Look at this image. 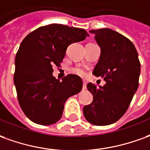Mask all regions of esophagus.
<instances>
[{"instance_id":"esophagus-1","label":"esophagus","mask_w":150,"mask_h":150,"mask_svg":"<svg viewBox=\"0 0 150 150\" xmlns=\"http://www.w3.org/2000/svg\"><path fill=\"white\" fill-rule=\"evenodd\" d=\"M86 84H87L86 81H83V85H82V89H83V90H86Z\"/></svg>"}]
</instances>
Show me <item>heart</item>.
Listing matches in <instances>:
<instances>
[{"label":"heart","instance_id":"1","mask_svg":"<svg viewBox=\"0 0 150 150\" xmlns=\"http://www.w3.org/2000/svg\"><path fill=\"white\" fill-rule=\"evenodd\" d=\"M72 72L74 74H76L77 76H80V77H85L86 75V72L83 68L81 67H76V68H73L72 69Z\"/></svg>","mask_w":150,"mask_h":150}]
</instances>
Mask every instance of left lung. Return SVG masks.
<instances>
[{
	"label": "left lung",
	"mask_w": 150,
	"mask_h": 150,
	"mask_svg": "<svg viewBox=\"0 0 150 150\" xmlns=\"http://www.w3.org/2000/svg\"><path fill=\"white\" fill-rule=\"evenodd\" d=\"M100 47V59L93 70L104 77L105 86L89 82L93 101L83 108L90 123L106 126L116 122L127 112L139 86L140 63L135 45L129 39L109 28L91 30Z\"/></svg>",
	"instance_id": "1"
}]
</instances>
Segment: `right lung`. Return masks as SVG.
Masks as SVG:
<instances>
[{
    "label": "right lung",
    "mask_w": 150,
    "mask_h": 150,
    "mask_svg": "<svg viewBox=\"0 0 150 150\" xmlns=\"http://www.w3.org/2000/svg\"><path fill=\"white\" fill-rule=\"evenodd\" d=\"M85 29L63 24H49L30 33L15 56L14 82L19 105L37 124L51 125L61 118L64 103L82 89L75 74L62 81L53 76L52 66H59L70 44L85 40Z\"/></svg>",
    "instance_id": "add662e5"
}]
</instances>
